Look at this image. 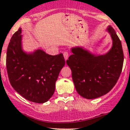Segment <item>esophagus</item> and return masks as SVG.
Here are the masks:
<instances>
[{"label": "esophagus", "mask_w": 130, "mask_h": 130, "mask_svg": "<svg viewBox=\"0 0 130 130\" xmlns=\"http://www.w3.org/2000/svg\"><path fill=\"white\" fill-rule=\"evenodd\" d=\"M69 53H68L67 52H64V53H63V57H64V58H65V60H67L68 58H69Z\"/></svg>", "instance_id": "34e87169"}]
</instances>
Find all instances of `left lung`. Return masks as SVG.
Here are the masks:
<instances>
[{
    "mask_svg": "<svg viewBox=\"0 0 130 130\" xmlns=\"http://www.w3.org/2000/svg\"><path fill=\"white\" fill-rule=\"evenodd\" d=\"M106 31L112 45L106 54H93L82 46H75L71 49L73 54L67 60L76 90L86 99H95L108 93L121 73L124 55L121 41L111 26Z\"/></svg>",
    "mask_w": 130,
    "mask_h": 130,
    "instance_id": "obj_1",
    "label": "left lung"
}]
</instances>
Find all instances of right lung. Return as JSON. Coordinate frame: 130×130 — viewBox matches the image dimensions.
Listing matches in <instances>:
<instances>
[{
  "mask_svg": "<svg viewBox=\"0 0 130 130\" xmlns=\"http://www.w3.org/2000/svg\"><path fill=\"white\" fill-rule=\"evenodd\" d=\"M22 29L12 36L7 51L6 67L12 87L29 101L44 103L54 94L55 83L65 65L62 53L50 55L41 49L28 53L22 46Z\"/></svg>",
  "mask_w": 130,
  "mask_h": 130,
  "instance_id": "add662e5",
  "label": "right lung"
}]
</instances>
